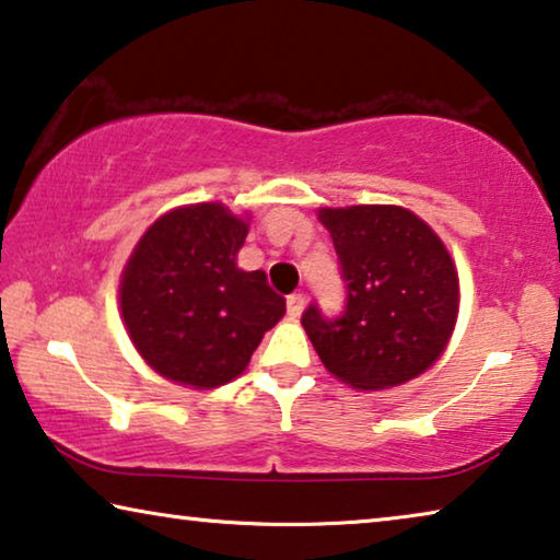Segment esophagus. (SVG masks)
<instances>
[{"label":"esophagus","instance_id":"obj_1","mask_svg":"<svg viewBox=\"0 0 560 560\" xmlns=\"http://www.w3.org/2000/svg\"><path fill=\"white\" fill-rule=\"evenodd\" d=\"M304 304H306V296L302 294V291H296V294H289V296H287V312H289L291 319H296V316H302Z\"/></svg>","mask_w":560,"mask_h":560}]
</instances>
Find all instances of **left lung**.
Segmentation results:
<instances>
[{
	"mask_svg": "<svg viewBox=\"0 0 560 560\" xmlns=\"http://www.w3.org/2000/svg\"><path fill=\"white\" fill-rule=\"evenodd\" d=\"M347 281L337 319L308 304L306 337L324 366L354 389H389L445 352L460 281L440 236L402 206L319 208Z\"/></svg>",
	"mask_w": 560,
	"mask_h": 560,
	"instance_id": "left-lung-1",
	"label": "left lung"
}]
</instances>
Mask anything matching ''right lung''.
Returning <instances> with one entry per match:
<instances>
[{
  "label": "right lung",
  "mask_w": 560,
  "mask_h": 560,
  "mask_svg": "<svg viewBox=\"0 0 560 560\" xmlns=\"http://www.w3.org/2000/svg\"><path fill=\"white\" fill-rule=\"evenodd\" d=\"M248 223L221 203L173 208L125 264L120 312L140 357L178 385L211 389L236 380L287 302L264 271L236 254Z\"/></svg>",
  "instance_id": "add662e5"
}]
</instances>
